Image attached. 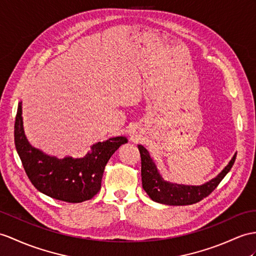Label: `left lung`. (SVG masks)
Masks as SVG:
<instances>
[{
	"mask_svg": "<svg viewBox=\"0 0 256 256\" xmlns=\"http://www.w3.org/2000/svg\"><path fill=\"white\" fill-rule=\"evenodd\" d=\"M138 148L141 155L143 189L153 201L166 205H190L203 200L216 189L222 178L232 170L236 156V154H234L228 165L206 184L202 186H186L165 182L158 172V168L150 156L148 150L141 144L138 146Z\"/></svg>",
	"mask_w": 256,
	"mask_h": 256,
	"instance_id": "obj_1",
	"label": "left lung"
}]
</instances>
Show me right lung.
Listing matches in <instances>:
<instances>
[{"instance_id": "obj_1", "label": "right lung", "mask_w": 256, "mask_h": 256, "mask_svg": "<svg viewBox=\"0 0 256 256\" xmlns=\"http://www.w3.org/2000/svg\"><path fill=\"white\" fill-rule=\"evenodd\" d=\"M22 102L18 103L14 136L17 153L28 178L36 189L60 201L80 203L90 200L101 190V182L108 160L122 144L124 136L98 142L81 158H58L30 144L24 132Z\"/></svg>"}]
</instances>
